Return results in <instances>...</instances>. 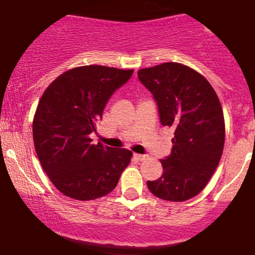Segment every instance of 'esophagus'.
Wrapping results in <instances>:
<instances>
[{
  "instance_id": "esophagus-1",
  "label": "esophagus",
  "mask_w": 255,
  "mask_h": 255,
  "mask_svg": "<svg viewBox=\"0 0 255 255\" xmlns=\"http://www.w3.org/2000/svg\"><path fill=\"white\" fill-rule=\"evenodd\" d=\"M134 157L139 161H143V160L148 159V155H144V154H134Z\"/></svg>"
}]
</instances>
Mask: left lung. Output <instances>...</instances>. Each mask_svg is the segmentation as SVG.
Listing matches in <instances>:
<instances>
[{"instance_id":"left-lung-1","label":"left lung","mask_w":255,"mask_h":255,"mask_svg":"<svg viewBox=\"0 0 255 255\" xmlns=\"http://www.w3.org/2000/svg\"><path fill=\"white\" fill-rule=\"evenodd\" d=\"M138 78L156 101L160 122L172 127V150L161 159L163 173L148 181L149 191L170 202L199 194L221 159L225 121L215 90L202 74L167 62L138 71Z\"/></svg>"}]
</instances>
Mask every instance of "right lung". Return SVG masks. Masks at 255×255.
<instances>
[{
	"instance_id": "right-lung-1",
	"label": "right lung",
	"mask_w": 255,
	"mask_h": 255,
	"mask_svg": "<svg viewBox=\"0 0 255 255\" xmlns=\"http://www.w3.org/2000/svg\"><path fill=\"white\" fill-rule=\"evenodd\" d=\"M133 69L83 66L47 87L33 121L40 163L56 188L77 200L109 194L130 162L132 151L93 144L107 101L132 77Z\"/></svg>"
}]
</instances>
